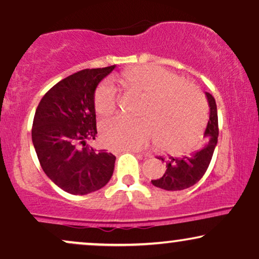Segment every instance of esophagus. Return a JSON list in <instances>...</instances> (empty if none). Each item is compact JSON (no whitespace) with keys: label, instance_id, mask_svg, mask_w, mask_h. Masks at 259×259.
I'll return each instance as SVG.
<instances>
[{"label":"esophagus","instance_id":"esophagus-1","mask_svg":"<svg viewBox=\"0 0 259 259\" xmlns=\"http://www.w3.org/2000/svg\"><path fill=\"white\" fill-rule=\"evenodd\" d=\"M127 151H129V152H133V153L138 154V156H144V157H146V156H145V154H144V153L139 152V151H136V150H127Z\"/></svg>","mask_w":259,"mask_h":259}]
</instances>
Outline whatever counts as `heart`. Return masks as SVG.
Here are the masks:
<instances>
[{"label": "heart", "mask_w": 259, "mask_h": 259, "mask_svg": "<svg viewBox=\"0 0 259 259\" xmlns=\"http://www.w3.org/2000/svg\"><path fill=\"white\" fill-rule=\"evenodd\" d=\"M130 90L146 97L141 119L114 115L102 120L101 138L113 150H139L156 139L171 152L187 150L200 138L207 119V105L202 92L177 74L158 65H142L121 74ZM117 91L108 80L97 86L94 106L101 115L117 106Z\"/></svg>", "instance_id": "b5f03b06"}]
</instances>
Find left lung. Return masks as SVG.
Returning <instances> with one entry per match:
<instances>
[{"mask_svg": "<svg viewBox=\"0 0 259 259\" xmlns=\"http://www.w3.org/2000/svg\"><path fill=\"white\" fill-rule=\"evenodd\" d=\"M209 105V120H208L206 132H204V141L201 150L183 157H170L165 162V173L159 179L151 180L156 187L167 190V191H180L187 187L195 185L201 180L206 173L213 152L218 142V113H217L215 100L209 92H206ZM164 162V158L159 157Z\"/></svg>", "mask_w": 259, "mask_h": 259, "instance_id": "obj_1", "label": "left lung"}]
</instances>
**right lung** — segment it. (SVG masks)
I'll return each instance as SVG.
<instances>
[{"label":"right lung","instance_id":"add662e5","mask_svg":"<svg viewBox=\"0 0 259 259\" xmlns=\"http://www.w3.org/2000/svg\"><path fill=\"white\" fill-rule=\"evenodd\" d=\"M115 65L84 69L45 94L32 121L31 139L45 174L65 192L88 195L112 178L115 157L86 146L96 138L94 95Z\"/></svg>","mask_w":259,"mask_h":259}]
</instances>
